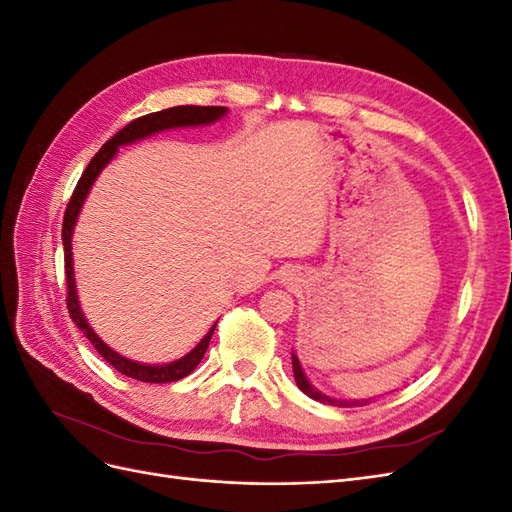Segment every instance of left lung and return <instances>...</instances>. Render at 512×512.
Returning <instances> with one entry per match:
<instances>
[{
	"label": "left lung",
	"mask_w": 512,
	"mask_h": 512,
	"mask_svg": "<svg viewBox=\"0 0 512 512\" xmlns=\"http://www.w3.org/2000/svg\"><path fill=\"white\" fill-rule=\"evenodd\" d=\"M292 371H294V380H297L299 389H301L307 397H312V399L320 401V404L339 406V408H352V406H367L369 401H371V397H369V399H337V397L324 395L322 391L316 389V386H314L312 382L307 380L305 371H303V367H301V363H299V359H297V354H294V352H292Z\"/></svg>",
	"instance_id": "obj_1"
}]
</instances>
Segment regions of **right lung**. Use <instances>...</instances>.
<instances>
[{
  "instance_id": "1",
  "label": "right lung",
  "mask_w": 512,
  "mask_h": 512,
  "mask_svg": "<svg viewBox=\"0 0 512 512\" xmlns=\"http://www.w3.org/2000/svg\"><path fill=\"white\" fill-rule=\"evenodd\" d=\"M228 113L226 106H173L166 108V111L160 113H151L145 117H138L130 121L126 128L119 130L111 141H108L94 158H91L89 166L85 168V173L81 181L76 183L74 194L68 203L66 215H64V226H61V241H64V256H66V282H68V309H70V318L74 320L76 327L83 331V335L89 339L94 348L104 356L106 363H111L119 374L141 380V382H175L181 380L196 369V365L203 361V356L209 348L211 335L215 331V322L213 327L207 331V335L200 339V342L188 352L183 354L181 359L162 363V365H147V363H138L128 359L119 352H115L111 346L104 344L98 337V333L89 327V322L83 314L81 303H79V294H76V282H74V265H72V235H74V226L76 220H79V213L85 205V198L89 196L91 185L96 183L102 170L111 164V160L117 156L119 147L123 145H132L136 141H143L147 136H153L164 130H175V128H196V126H211V123L220 121Z\"/></svg>"
}]
</instances>
